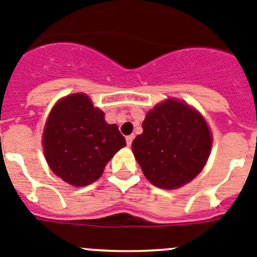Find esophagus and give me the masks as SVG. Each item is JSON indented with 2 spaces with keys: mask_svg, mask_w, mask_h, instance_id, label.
<instances>
[{
  "mask_svg": "<svg viewBox=\"0 0 257 257\" xmlns=\"http://www.w3.org/2000/svg\"><path fill=\"white\" fill-rule=\"evenodd\" d=\"M125 140H126V145L131 146V145H132L133 140H135V135H129V136H126V137H125Z\"/></svg>",
  "mask_w": 257,
  "mask_h": 257,
  "instance_id": "obj_1",
  "label": "esophagus"
}]
</instances>
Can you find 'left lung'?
I'll use <instances>...</instances> for the list:
<instances>
[{
    "label": "left lung",
    "instance_id": "8db88e82",
    "mask_svg": "<svg viewBox=\"0 0 257 257\" xmlns=\"http://www.w3.org/2000/svg\"><path fill=\"white\" fill-rule=\"evenodd\" d=\"M132 150L148 180L174 189L191 182L206 163L212 136L205 120L188 104L166 100L148 112Z\"/></svg>",
    "mask_w": 257,
    "mask_h": 257
}]
</instances>
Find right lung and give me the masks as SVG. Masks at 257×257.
<instances>
[{"label": "right lung", "instance_id": "add662e5", "mask_svg": "<svg viewBox=\"0 0 257 257\" xmlns=\"http://www.w3.org/2000/svg\"><path fill=\"white\" fill-rule=\"evenodd\" d=\"M44 154L56 175L75 187L100 178L107 162L125 146L117 125L107 124L104 113L85 94H73L52 109L43 135Z\"/></svg>", "mask_w": 257, "mask_h": 257}]
</instances>
